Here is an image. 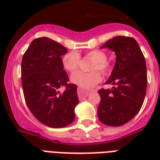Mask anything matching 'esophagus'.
<instances>
[{"label": "esophagus", "instance_id": "esophagus-1", "mask_svg": "<svg viewBox=\"0 0 160 160\" xmlns=\"http://www.w3.org/2000/svg\"><path fill=\"white\" fill-rule=\"evenodd\" d=\"M90 93V92L89 91H85L82 90L81 88H78L77 89V94H78V96L80 98H83L87 97L88 95Z\"/></svg>", "mask_w": 160, "mask_h": 160}]
</instances>
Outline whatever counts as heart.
<instances>
[{"label": "heart", "mask_w": 160, "mask_h": 160, "mask_svg": "<svg viewBox=\"0 0 160 160\" xmlns=\"http://www.w3.org/2000/svg\"><path fill=\"white\" fill-rule=\"evenodd\" d=\"M87 56L93 61L91 62L89 72H76L71 76V81L81 88L87 89L94 87L101 80V74L98 71L106 75L111 72V65L107 61V54L101 49H92L87 53ZM63 68L68 72H74L78 69L81 62L80 55L72 50L66 53L62 59Z\"/></svg>", "instance_id": "obj_1"}]
</instances>
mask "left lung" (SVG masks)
<instances>
[{"label": "left lung", "mask_w": 160, "mask_h": 160, "mask_svg": "<svg viewBox=\"0 0 160 160\" xmlns=\"http://www.w3.org/2000/svg\"><path fill=\"white\" fill-rule=\"evenodd\" d=\"M109 48L116 54V63L106 84L112 89L98 91L101 100L98 108L102 123L118 127L127 123L141 110L144 102L148 74L143 53L130 37L118 36L101 48Z\"/></svg>", "instance_id": "1"}]
</instances>
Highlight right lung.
I'll return each instance as SVG.
<instances>
[{
    "label": "right lung",
    "instance_id": "right-lung-1",
    "mask_svg": "<svg viewBox=\"0 0 160 160\" xmlns=\"http://www.w3.org/2000/svg\"><path fill=\"white\" fill-rule=\"evenodd\" d=\"M68 49L49 38L32 42L21 62V81L25 100L35 118L50 128H63L74 120L79 103L77 86L68 83L61 56ZM64 87L63 93L59 92Z\"/></svg>",
    "mask_w": 160,
    "mask_h": 160
}]
</instances>
